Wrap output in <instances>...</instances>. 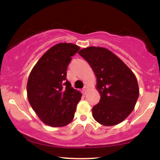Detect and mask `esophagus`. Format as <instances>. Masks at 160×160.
<instances>
[{
	"label": "esophagus",
	"instance_id": "esophagus-1",
	"mask_svg": "<svg viewBox=\"0 0 160 160\" xmlns=\"http://www.w3.org/2000/svg\"><path fill=\"white\" fill-rule=\"evenodd\" d=\"M82 91H83L84 94H86V93H87V92L89 91V87H88L87 86H85L83 87V89H82Z\"/></svg>",
	"mask_w": 160,
	"mask_h": 160
}]
</instances>
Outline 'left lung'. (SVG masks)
Wrapping results in <instances>:
<instances>
[{"label":"left lung","mask_w":160,"mask_h":160,"mask_svg":"<svg viewBox=\"0 0 160 160\" xmlns=\"http://www.w3.org/2000/svg\"><path fill=\"white\" fill-rule=\"evenodd\" d=\"M89 64L96 77L99 103L92 109L95 121L111 126L122 122L132 112L139 96L136 77L109 49L89 47L78 52Z\"/></svg>","instance_id":"1"}]
</instances>
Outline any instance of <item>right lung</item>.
<instances>
[{"mask_svg": "<svg viewBox=\"0 0 160 160\" xmlns=\"http://www.w3.org/2000/svg\"><path fill=\"white\" fill-rule=\"evenodd\" d=\"M80 47L59 43L49 48L34 66L27 83L31 106L43 123L62 127L73 120L82 93L66 80L71 57Z\"/></svg>", "mask_w": 160, "mask_h": 160, "instance_id": "add662e5", "label": "right lung"}]
</instances>
